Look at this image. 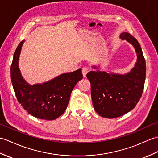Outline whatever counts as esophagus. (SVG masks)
<instances>
[{
  "mask_svg": "<svg viewBox=\"0 0 158 158\" xmlns=\"http://www.w3.org/2000/svg\"><path fill=\"white\" fill-rule=\"evenodd\" d=\"M89 69L88 68L85 67V68H82V75H83V77H84V78H86L87 73L89 72Z\"/></svg>",
  "mask_w": 158,
  "mask_h": 158,
  "instance_id": "obj_1",
  "label": "esophagus"
}]
</instances>
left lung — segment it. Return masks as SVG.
Segmentation results:
<instances>
[{"mask_svg":"<svg viewBox=\"0 0 158 158\" xmlns=\"http://www.w3.org/2000/svg\"><path fill=\"white\" fill-rule=\"evenodd\" d=\"M122 40L132 45L136 61L131 71L124 74L101 70L100 65L86 74L91 87V97L94 110L101 117L115 118L135 108L141 98L146 76L145 60L141 45L128 32L120 35Z\"/></svg>","mask_w":158,"mask_h":158,"instance_id":"1","label":"left lung"}]
</instances>
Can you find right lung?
I'll list each match as a JSON object with an SVG mask.
<instances>
[{
  "label": "right lung",
  "mask_w": 158,
  "mask_h": 158,
  "mask_svg": "<svg viewBox=\"0 0 158 158\" xmlns=\"http://www.w3.org/2000/svg\"><path fill=\"white\" fill-rule=\"evenodd\" d=\"M25 40L14 52L10 67L11 82L17 101L27 113L46 120H53L64 113L71 93L83 76L82 69L64 73L48 81L30 85L23 78L19 67V56Z\"/></svg>",
  "instance_id": "1"
}]
</instances>
